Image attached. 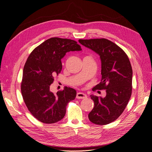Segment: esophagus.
Listing matches in <instances>:
<instances>
[{"label": "esophagus", "mask_w": 152, "mask_h": 152, "mask_svg": "<svg viewBox=\"0 0 152 152\" xmlns=\"http://www.w3.org/2000/svg\"><path fill=\"white\" fill-rule=\"evenodd\" d=\"M87 97V95L83 92H78L76 95V98L78 99H84Z\"/></svg>", "instance_id": "obj_1"}]
</instances>
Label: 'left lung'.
I'll return each instance as SVG.
<instances>
[{"label":"left lung","mask_w":152,"mask_h":152,"mask_svg":"<svg viewBox=\"0 0 152 152\" xmlns=\"http://www.w3.org/2000/svg\"><path fill=\"white\" fill-rule=\"evenodd\" d=\"M79 42L100 56L101 82L94 87L106 90L104 98L91 95L94 107L88 115L89 120L97 125H105L120 116L132 94V69L126 53L106 39H79Z\"/></svg>","instance_id":"left-lung-1"}]
</instances>
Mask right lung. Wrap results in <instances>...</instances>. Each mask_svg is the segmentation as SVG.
Here are the masks:
<instances>
[{
    "mask_svg": "<svg viewBox=\"0 0 152 152\" xmlns=\"http://www.w3.org/2000/svg\"><path fill=\"white\" fill-rule=\"evenodd\" d=\"M81 50V46L73 40L52 37L29 55L23 68L21 91L28 109L39 121L52 124L65 116L68 103L75 99L76 91L65 87L54 94L50 86L61 71V60L66 53Z\"/></svg>",
    "mask_w": 152,
    "mask_h": 152,
    "instance_id": "add662e5",
    "label": "right lung"
}]
</instances>
